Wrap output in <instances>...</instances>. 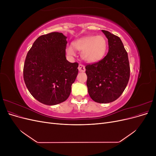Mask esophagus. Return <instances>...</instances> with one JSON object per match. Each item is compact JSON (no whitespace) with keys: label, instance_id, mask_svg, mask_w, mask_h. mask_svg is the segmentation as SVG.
I'll use <instances>...</instances> for the list:
<instances>
[{"label":"esophagus","instance_id":"obj_1","mask_svg":"<svg viewBox=\"0 0 156 156\" xmlns=\"http://www.w3.org/2000/svg\"><path fill=\"white\" fill-rule=\"evenodd\" d=\"M79 71L81 72H85V67H84V66L81 64H79V67H78Z\"/></svg>","mask_w":156,"mask_h":156}]
</instances>
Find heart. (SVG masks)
<instances>
[{
	"mask_svg": "<svg viewBox=\"0 0 156 156\" xmlns=\"http://www.w3.org/2000/svg\"><path fill=\"white\" fill-rule=\"evenodd\" d=\"M75 49L82 51L83 59L89 63L96 62L104 56L107 48V42L103 36H86L80 38L73 43ZM69 55H75V50L72 46L66 49Z\"/></svg>",
	"mask_w": 156,
	"mask_h": 156,
	"instance_id": "b5f03b06",
	"label": "heart"
}]
</instances>
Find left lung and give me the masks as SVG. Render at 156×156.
Wrapping results in <instances>:
<instances>
[{
  "label": "left lung",
  "mask_w": 156,
  "mask_h": 156,
  "mask_svg": "<svg viewBox=\"0 0 156 156\" xmlns=\"http://www.w3.org/2000/svg\"><path fill=\"white\" fill-rule=\"evenodd\" d=\"M108 51L99 62L86 66L87 85L90 96L97 103H107L117 100L128 83L130 67L127 53L120 38L107 30Z\"/></svg>",
  "instance_id": "1"
}]
</instances>
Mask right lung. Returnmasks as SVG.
<instances>
[{
  "instance_id": "obj_1",
  "label": "right lung",
  "mask_w": 156,
  "mask_h": 156,
  "mask_svg": "<svg viewBox=\"0 0 156 156\" xmlns=\"http://www.w3.org/2000/svg\"><path fill=\"white\" fill-rule=\"evenodd\" d=\"M67 37L60 32L40 36L27 55L23 78L31 95L38 101L54 105L66 101L78 74L77 62L66 58Z\"/></svg>"
}]
</instances>
